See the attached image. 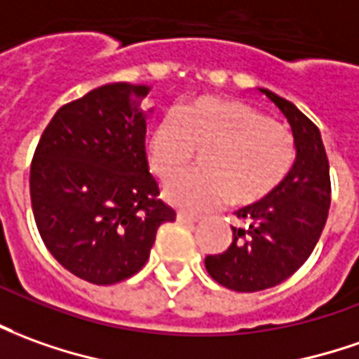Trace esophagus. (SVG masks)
<instances>
[{
  "mask_svg": "<svg viewBox=\"0 0 359 359\" xmlns=\"http://www.w3.org/2000/svg\"><path fill=\"white\" fill-rule=\"evenodd\" d=\"M175 219H177V222H182V224H194V222L201 221V217H199V215H189V212H182V211L175 215Z\"/></svg>",
  "mask_w": 359,
  "mask_h": 359,
  "instance_id": "1",
  "label": "esophagus"
}]
</instances>
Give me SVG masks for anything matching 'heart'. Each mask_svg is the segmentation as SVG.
<instances>
[{"label": "heart", "instance_id": "obj_1", "mask_svg": "<svg viewBox=\"0 0 359 359\" xmlns=\"http://www.w3.org/2000/svg\"><path fill=\"white\" fill-rule=\"evenodd\" d=\"M195 154L197 174L164 187L168 203L187 211L217 205L252 207L268 199L295 164V138L242 101L201 97L160 118L147 140V160L162 182L180 175Z\"/></svg>", "mask_w": 359, "mask_h": 359}]
</instances>
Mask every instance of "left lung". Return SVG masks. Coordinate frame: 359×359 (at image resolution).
Here are the masks:
<instances>
[{"mask_svg":"<svg viewBox=\"0 0 359 359\" xmlns=\"http://www.w3.org/2000/svg\"><path fill=\"white\" fill-rule=\"evenodd\" d=\"M259 91L287 117L297 158L268 199L236 211L244 224L232 226L231 246L205 258L209 276L238 293L276 287L291 278L315 250L330 207V168L320 130L291 101Z\"/></svg>","mask_w":359,"mask_h":359,"instance_id":"1","label":"left lung"}]
</instances>
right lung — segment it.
<instances>
[{
  "label": "right lung",
  "instance_id": "add662e5",
  "mask_svg": "<svg viewBox=\"0 0 359 359\" xmlns=\"http://www.w3.org/2000/svg\"><path fill=\"white\" fill-rule=\"evenodd\" d=\"M148 91L118 81L62 105L34 150L29 184L41 238L58 264L95 285L135 276L158 226L175 221L148 172Z\"/></svg>",
  "mask_w": 359,
  "mask_h": 359
}]
</instances>
